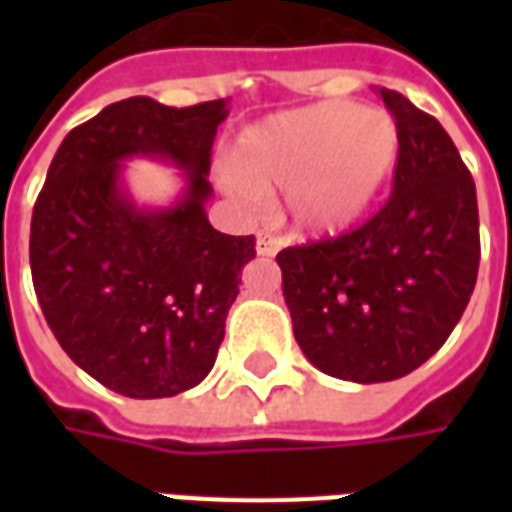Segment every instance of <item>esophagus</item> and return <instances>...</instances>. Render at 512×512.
<instances>
[{
    "label": "esophagus",
    "instance_id": "1",
    "mask_svg": "<svg viewBox=\"0 0 512 512\" xmlns=\"http://www.w3.org/2000/svg\"><path fill=\"white\" fill-rule=\"evenodd\" d=\"M279 246H282V238H279V235L268 233V230L257 233V255H263V257L277 255Z\"/></svg>",
    "mask_w": 512,
    "mask_h": 512
}]
</instances>
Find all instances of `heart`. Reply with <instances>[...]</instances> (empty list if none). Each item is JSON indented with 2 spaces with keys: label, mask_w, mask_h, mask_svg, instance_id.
<instances>
[{
  "label": "heart",
  "mask_w": 512,
  "mask_h": 512,
  "mask_svg": "<svg viewBox=\"0 0 512 512\" xmlns=\"http://www.w3.org/2000/svg\"><path fill=\"white\" fill-rule=\"evenodd\" d=\"M397 158L400 134L386 112L321 101L246 128L235 142V169H222V186L241 202L288 191L285 208L299 233L334 235L376 208Z\"/></svg>",
  "instance_id": "heart-1"
}]
</instances>
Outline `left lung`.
I'll use <instances>...</instances> for the list:
<instances>
[{"label": "left lung", "instance_id": "8db88e82", "mask_svg": "<svg viewBox=\"0 0 512 512\" xmlns=\"http://www.w3.org/2000/svg\"><path fill=\"white\" fill-rule=\"evenodd\" d=\"M400 134L392 197L362 227L277 255L296 343L321 373L381 384L425 365L472 299L477 191L436 117L381 90Z\"/></svg>", "mask_w": 512, "mask_h": 512}]
</instances>
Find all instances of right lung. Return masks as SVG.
Returning a JSON list of instances; mask_svg holds the SVG:
<instances>
[{
  "label": "right lung",
  "instance_id": "add662e5",
  "mask_svg": "<svg viewBox=\"0 0 512 512\" xmlns=\"http://www.w3.org/2000/svg\"><path fill=\"white\" fill-rule=\"evenodd\" d=\"M227 101L164 106L136 95L62 139L32 211L29 266L49 329L84 373L117 395L172 397L211 373L255 235H224L205 213L211 147ZM184 172L167 209H139L122 161Z\"/></svg>",
  "mask_w": 512,
  "mask_h": 512
}]
</instances>
